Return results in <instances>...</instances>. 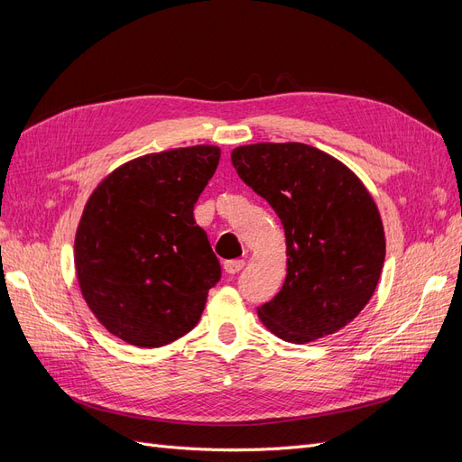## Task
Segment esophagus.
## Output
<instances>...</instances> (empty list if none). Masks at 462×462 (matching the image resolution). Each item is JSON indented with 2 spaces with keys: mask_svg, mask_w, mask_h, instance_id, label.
<instances>
[{
  "mask_svg": "<svg viewBox=\"0 0 462 462\" xmlns=\"http://www.w3.org/2000/svg\"><path fill=\"white\" fill-rule=\"evenodd\" d=\"M243 268H245V260H227L226 263H223V270L231 275L239 273Z\"/></svg>",
  "mask_w": 462,
  "mask_h": 462,
  "instance_id": "34e87169",
  "label": "esophagus"
}]
</instances>
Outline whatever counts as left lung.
Masks as SVG:
<instances>
[{
	"label": "left lung",
	"instance_id": "8db88e82",
	"mask_svg": "<svg viewBox=\"0 0 462 462\" xmlns=\"http://www.w3.org/2000/svg\"><path fill=\"white\" fill-rule=\"evenodd\" d=\"M231 162L285 229L287 277L258 309L263 326L300 345L345 328L372 299L385 260L366 187L339 160L300 143L241 146Z\"/></svg>",
	"mask_w": 462,
	"mask_h": 462
}]
</instances>
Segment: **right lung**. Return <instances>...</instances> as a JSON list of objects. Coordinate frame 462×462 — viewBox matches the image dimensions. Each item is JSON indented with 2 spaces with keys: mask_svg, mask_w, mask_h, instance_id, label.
<instances>
[{
  "mask_svg": "<svg viewBox=\"0 0 462 462\" xmlns=\"http://www.w3.org/2000/svg\"><path fill=\"white\" fill-rule=\"evenodd\" d=\"M219 153L216 146L148 153L88 199L75 239L77 277L90 310L119 339L163 346L199 324L221 265L192 212Z\"/></svg>",
  "mask_w": 462,
  "mask_h": 462,
  "instance_id": "obj_1",
  "label": "right lung"
}]
</instances>
